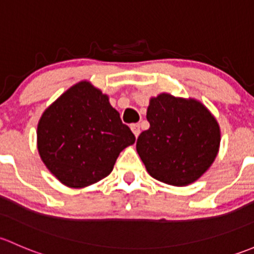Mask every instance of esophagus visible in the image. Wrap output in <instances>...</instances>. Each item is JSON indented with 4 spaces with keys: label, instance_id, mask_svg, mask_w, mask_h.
<instances>
[{
    "label": "esophagus",
    "instance_id": "1",
    "mask_svg": "<svg viewBox=\"0 0 254 254\" xmlns=\"http://www.w3.org/2000/svg\"><path fill=\"white\" fill-rule=\"evenodd\" d=\"M130 129H132L133 134H134L135 137H138V135H139V133H140V126H139V125H138V124L130 125Z\"/></svg>",
    "mask_w": 254,
    "mask_h": 254
}]
</instances>
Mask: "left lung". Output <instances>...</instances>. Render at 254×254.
Returning <instances> with one entry per match:
<instances>
[{"instance_id": "8db88e82", "label": "left lung", "mask_w": 254, "mask_h": 254, "mask_svg": "<svg viewBox=\"0 0 254 254\" xmlns=\"http://www.w3.org/2000/svg\"><path fill=\"white\" fill-rule=\"evenodd\" d=\"M146 120L150 127L138 137L137 151L151 177L182 187L214 163L220 127L202 103L159 94L149 101Z\"/></svg>"}]
</instances>
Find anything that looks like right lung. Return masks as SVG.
Wrapping results in <instances>:
<instances>
[{
	"mask_svg": "<svg viewBox=\"0 0 254 254\" xmlns=\"http://www.w3.org/2000/svg\"><path fill=\"white\" fill-rule=\"evenodd\" d=\"M40 158L61 184L83 188L105 179L135 137L109 96L87 80L64 91L38 124Z\"/></svg>",
	"mask_w": 254,
	"mask_h": 254,
	"instance_id": "obj_1",
	"label": "right lung"
}]
</instances>
